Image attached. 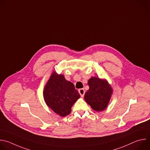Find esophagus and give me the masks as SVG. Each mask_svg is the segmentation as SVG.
I'll use <instances>...</instances> for the list:
<instances>
[{
    "mask_svg": "<svg viewBox=\"0 0 150 150\" xmlns=\"http://www.w3.org/2000/svg\"><path fill=\"white\" fill-rule=\"evenodd\" d=\"M78 92H79V94L81 95V96L83 97L84 94H85V90H84V89L83 88H81V89H79L78 90Z\"/></svg>",
    "mask_w": 150,
    "mask_h": 150,
    "instance_id": "1",
    "label": "esophagus"
}]
</instances>
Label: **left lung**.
<instances>
[{
  "label": "left lung",
  "instance_id": "8db88e82",
  "mask_svg": "<svg viewBox=\"0 0 150 150\" xmlns=\"http://www.w3.org/2000/svg\"><path fill=\"white\" fill-rule=\"evenodd\" d=\"M88 84L89 90L85 94V101L93 110L97 112L104 110L110 101L112 88L108 81L97 77H91Z\"/></svg>",
  "mask_w": 150,
  "mask_h": 150
}]
</instances>
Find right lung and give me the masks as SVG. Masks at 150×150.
Masks as SVG:
<instances>
[{"instance_id":"obj_1","label":"right lung","mask_w":150,"mask_h":150,"mask_svg":"<svg viewBox=\"0 0 150 150\" xmlns=\"http://www.w3.org/2000/svg\"><path fill=\"white\" fill-rule=\"evenodd\" d=\"M47 105L53 112L64 117L71 112L72 105L80 97L75 85L65 79L63 75L52 74L44 90Z\"/></svg>"}]
</instances>
